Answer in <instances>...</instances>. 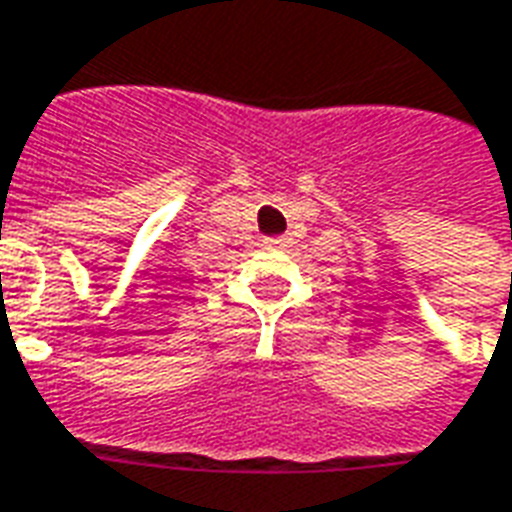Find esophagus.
Instances as JSON below:
<instances>
[{"mask_svg":"<svg viewBox=\"0 0 512 512\" xmlns=\"http://www.w3.org/2000/svg\"><path fill=\"white\" fill-rule=\"evenodd\" d=\"M288 240H291L288 234H278V237H267V242H270V245H288Z\"/></svg>","mask_w":512,"mask_h":512,"instance_id":"esophagus-1","label":"esophagus"}]
</instances>
